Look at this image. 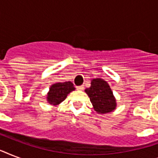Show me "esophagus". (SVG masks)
I'll use <instances>...</instances> for the list:
<instances>
[{"mask_svg": "<svg viewBox=\"0 0 158 158\" xmlns=\"http://www.w3.org/2000/svg\"><path fill=\"white\" fill-rule=\"evenodd\" d=\"M84 87L83 86V85H82V86H77L76 87V89H78V90H83V89H84Z\"/></svg>", "mask_w": 158, "mask_h": 158, "instance_id": "obj_1", "label": "esophagus"}]
</instances>
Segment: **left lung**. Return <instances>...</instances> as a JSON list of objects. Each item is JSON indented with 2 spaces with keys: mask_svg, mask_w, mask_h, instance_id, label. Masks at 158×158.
I'll return each instance as SVG.
<instances>
[{
  "mask_svg": "<svg viewBox=\"0 0 158 158\" xmlns=\"http://www.w3.org/2000/svg\"><path fill=\"white\" fill-rule=\"evenodd\" d=\"M94 110L98 113L110 112L115 108L116 102L109 84L103 79L92 80L91 87L85 89Z\"/></svg>",
  "mask_w": 158,
  "mask_h": 158,
  "instance_id": "8db88e82",
  "label": "left lung"
}]
</instances>
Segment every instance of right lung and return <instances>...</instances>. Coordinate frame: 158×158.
<instances>
[{
  "instance_id": "obj_1",
  "label": "right lung",
  "mask_w": 158,
  "mask_h": 158,
  "mask_svg": "<svg viewBox=\"0 0 158 158\" xmlns=\"http://www.w3.org/2000/svg\"><path fill=\"white\" fill-rule=\"evenodd\" d=\"M74 84L71 82L57 83L50 88L48 94V101L50 104L58 105L66 98L67 95L74 90Z\"/></svg>"
}]
</instances>
